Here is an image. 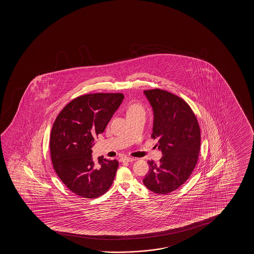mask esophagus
<instances>
[{
	"instance_id": "obj_1",
	"label": "esophagus",
	"mask_w": 254,
	"mask_h": 254,
	"mask_svg": "<svg viewBox=\"0 0 254 254\" xmlns=\"http://www.w3.org/2000/svg\"><path fill=\"white\" fill-rule=\"evenodd\" d=\"M133 160H134V159L132 157H122L121 159L122 162H132Z\"/></svg>"
}]
</instances>
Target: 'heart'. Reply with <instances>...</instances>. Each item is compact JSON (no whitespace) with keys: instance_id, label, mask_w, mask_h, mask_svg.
Here are the masks:
<instances>
[{"instance_id":"1","label":"heart","mask_w":254,"mask_h":254,"mask_svg":"<svg viewBox=\"0 0 254 254\" xmlns=\"http://www.w3.org/2000/svg\"><path fill=\"white\" fill-rule=\"evenodd\" d=\"M145 115V108L143 105L139 102L132 103L129 106L127 110V115L132 116V115Z\"/></svg>"}]
</instances>
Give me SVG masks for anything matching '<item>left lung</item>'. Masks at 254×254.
Segmentation results:
<instances>
[{
	"mask_svg": "<svg viewBox=\"0 0 254 254\" xmlns=\"http://www.w3.org/2000/svg\"><path fill=\"white\" fill-rule=\"evenodd\" d=\"M154 114L153 133L163 156L148 160L149 171L143 183L150 191L167 194L181 188L198 162L200 129L190 106L170 92L154 88L144 91Z\"/></svg>",
	"mask_w": 254,
	"mask_h": 254,
	"instance_id": "1",
	"label": "left lung"
}]
</instances>
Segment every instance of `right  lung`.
Listing matches in <instances>:
<instances>
[{"mask_svg": "<svg viewBox=\"0 0 254 254\" xmlns=\"http://www.w3.org/2000/svg\"><path fill=\"white\" fill-rule=\"evenodd\" d=\"M122 93H95L70 101L57 115L50 133L53 167L63 184L82 198H95L111 188L119 162L92 156L95 138L104 132L123 101Z\"/></svg>", "mask_w": 254, "mask_h": 254, "instance_id": "obj_1", "label": "right lung"}]
</instances>
